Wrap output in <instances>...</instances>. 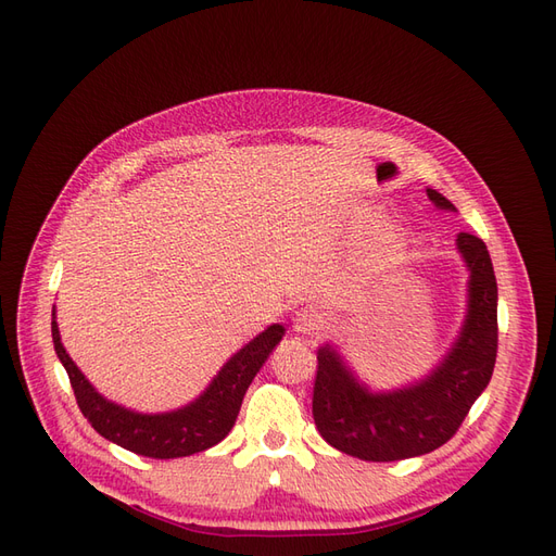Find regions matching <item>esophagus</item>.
Returning <instances> with one entry per match:
<instances>
[{
	"instance_id": "obj_1",
	"label": "esophagus",
	"mask_w": 556,
	"mask_h": 556,
	"mask_svg": "<svg viewBox=\"0 0 556 556\" xmlns=\"http://www.w3.org/2000/svg\"><path fill=\"white\" fill-rule=\"evenodd\" d=\"M292 329L296 333H304V336H317L319 331L325 329L323 325V317H319L315 311H299L292 319Z\"/></svg>"
}]
</instances>
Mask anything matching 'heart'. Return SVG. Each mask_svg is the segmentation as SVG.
Instances as JSON below:
<instances>
[{
  "label": "heart",
  "mask_w": 556,
  "mask_h": 556,
  "mask_svg": "<svg viewBox=\"0 0 556 556\" xmlns=\"http://www.w3.org/2000/svg\"><path fill=\"white\" fill-rule=\"evenodd\" d=\"M374 250H376V255H378L380 260L392 257L394 252L399 250V233H396L394 229H390V227L378 229L376 239H374Z\"/></svg>",
  "instance_id": "heart-1"
}]
</instances>
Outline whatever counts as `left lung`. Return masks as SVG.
Returning <instances> with one entry per match:
<instances>
[{
	"instance_id": "left-lung-1",
	"label": "left lung",
	"mask_w": 556,
	"mask_h": 556,
	"mask_svg": "<svg viewBox=\"0 0 556 556\" xmlns=\"http://www.w3.org/2000/svg\"><path fill=\"white\" fill-rule=\"evenodd\" d=\"M427 197L435 208L457 211L441 192L429 188ZM457 248L470 274L464 325L427 378L374 392L333 345L317 350L313 419L331 447L364 462H399L433 452L457 433L490 384L498 348L494 266L486 245L473 233L462 231Z\"/></svg>"
}]
</instances>
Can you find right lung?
<instances>
[{
	"label": "right lung",
	"instance_id": "right-lung-1",
	"mask_svg": "<svg viewBox=\"0 0 556 556\" xmlns=\"http://www.w3.org/2000/svg\"><path fill=\"white\" fill-rule=\"evenodd\" d=\"M50 329H53L58 357L66 368V374H70L78 408L88 417L94 431L102 433L106 441L115 445L153 459L190 457L194 452H204L220 443L231 431L233 422H237L252 378L257 376L268 355H271L285 336L282 325L266 327L248 345H243L237 355L227 359L206 390L190 401L188 406L169 413L148 415L117 406V403L104 399L94 390L62 345L55 311Z\"/></svg>",
	"mask_w": 556,
	"mask_h": 556
}]
</instances>
